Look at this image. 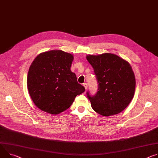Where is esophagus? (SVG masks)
Returning <instances> with one entry per match:
<instances>
[{
    "label": "esophagus",
    "mask_w": 158,
    "mask_h": 158,
    "mask_svg": "<svg viewBox=\"0 0 158 158\" xmlns=\"http://www.w3.org/2000/svg\"><path fill=\"white\" fill-rule=\"evenodd\" d=\"M83 85H84V87L85 89L86 90V89H88V84H87V83H84V84H83Z\"/></svg>",
    "instance_id": "34e87169"
}]
</instances>
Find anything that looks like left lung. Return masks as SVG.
<instances>
[{
    "label": "left lung",
    "mask_w": 158,
    "mask_h": 158,
    "mask_svg": "<svg viewBox=\"0 0 158 158\" xmlns=\"http://www.w3.org/2000/svg\"><path fill=\"white\" fill-rule=\"evenodd\" d=\"M98 82V91L93 96L87 92L92 108L108 117L125 110L132 101L135 89V78L132 67L117 55L105 53L88 55Z\"/></svg>",
    "instance_id": "left-lung-1"
}]
</instances>
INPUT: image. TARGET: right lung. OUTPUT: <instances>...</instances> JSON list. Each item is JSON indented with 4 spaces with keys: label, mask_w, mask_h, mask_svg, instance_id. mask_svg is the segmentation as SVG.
<instances>
[{
    "label": "right lung",
    "mask_w": 158,
    "mask_h": 158,
    "mask_svg": "<svg viewBox=\"0 0 158 158\" xmlns=\"http://www.w3.org/2000/svg\"><path fill=\"white\" fill-rule=\"evenodd\" d=\"M73 55L62 50L40 53L33 61L27 86L34 104L41 110L57 114L68 109L85 88L70 70Z\"/></svg>",
    "instance_id": "add662e5"
}]
</instances>
